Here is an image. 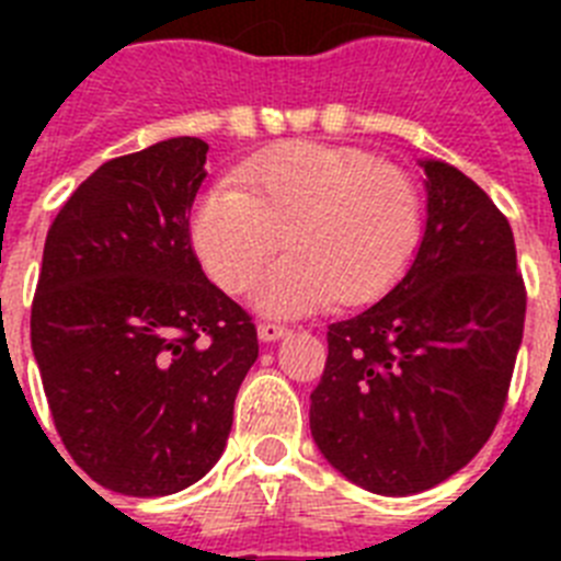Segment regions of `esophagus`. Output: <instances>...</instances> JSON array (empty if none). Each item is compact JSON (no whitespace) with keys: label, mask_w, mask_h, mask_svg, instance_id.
Masks as SVG:
<instances>
[{"label":"esophagus","mask_w":561,"mask_h":561,"mask_svg":"<svg viewBox=\"0 0 561 561\" xmlns=\"http://www.w3.org/2000/svg\"><path fill=\"white\" fill-rule=\"evenodd\" d=\"M286 325H280V323H261L257 325V336H261V340L264 342H275V340H280V336H286Z\"/></svg>","instance_id":"obj_1"}]
</instances>
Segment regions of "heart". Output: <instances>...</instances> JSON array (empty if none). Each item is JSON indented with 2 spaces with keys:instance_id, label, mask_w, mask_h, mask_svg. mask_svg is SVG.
<instances>
[{
  "instance_id": "heart-1",
  "label": "heart",
  "mask_w": 561,
  "mask_h": 561,
  "mask_svg": "<svg viewBox=\"0 0 561 561\" xmlns=\"http://www.w3.org/2000/svg\"><path fill=\"white\" fill-rule=\"evenodd\" d=\"M241 187L216 185L196 202L191 241L207 275L241 295L286 241L289 255L252 300L266 314L368 304L413 261L424 227L408 171L374 153L286 142L241 168Z\"/></svg>"
}]
</instances>
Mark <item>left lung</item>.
I'll use <instances>...</instances> for the list:
<instances>
[{
    "mask_svg": "<svg viewBox=\"0 0 561 561\" xmlns=\"http://www.w3.org/2000/svg\"><path fill=\"white\" fill-rule=\"evenodd\" d=\"M427 227L379 304L329 325L311 438L374 494L427 492L497 427L525 325L508 219L458 168L421 160Z\"/></svg>",
    "mask_w": 561,
    "mask_h": 561,
    "instance_id": "left-lung-1",
    "label": "left lung"
}]
</instances>
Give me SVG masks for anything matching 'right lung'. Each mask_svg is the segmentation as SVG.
Returning a JSON list of instances; mask_svg holds the SVG:
<instances>
[{
  "mask_svg": "<svg viewBox=\"0 0 561 561\" xmlns=\"http://www.w3.org/2000/svg\"><path fill=\"white\" fill-rule=\"evenodd\" d=\"M205 162L199 137L103 162L44 241L30 342L49 413L83 472L131 497L210 472L257 359L252 317L191 244Z\"/></svg>",
  "mask_w": 561,
  "mask_h": 561,
  "instance_id": "1",
  "label": "right lung"
}]
</instances>
